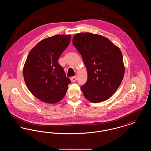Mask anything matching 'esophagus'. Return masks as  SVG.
Instances as JSON below:
<instances>
[{
	"mask_svg": "<svg viewBox=\"0 0 151 151\" xmlns=\"http://www.w3.org/2000/svg\"><path fill=\"white\" fill-rule=\"evenodd\" d=\"M76 80H77V77L76 76H73V77H72L71 78V81L72 82H75L76 81Z\"/></svg>",
	"mask_w": 151,
	"mask_h": 151,
	"instance_id": "obj_1",
	"label": "esophagus"
}]
</instances>
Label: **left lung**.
<instances>
[{
	"label": "left lung",
	"instance_id": "left-lung-1",
	"mask_svg": "<svg viewBox=\"0 0 151 151\" xmlns=\"http://www.w3.org/2000/svg\"><path fill=\"white\" fill-rule=\"evenodd\" d=\"M72 43L83 59L88 72L81 90L88 100H107L121 85L124 75L122 52L104 36L91 33L76 34Z\"/></svg>",
	"mask_w": 151,
	"mask_h": 151
}]
</instances>
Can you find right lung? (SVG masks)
<instances>
[{
	"label": "right lung",
	"instance_id": "add662e5",
	"mask_svg": "<svg viewBox=\"0 0 151 151\" xmlns=\"http://www.w3.org/2000/svg\"><path fill=\"white\" fill-rule=\"evenodd\" d=\"M71 38L70 35L46 38L29 52L23 68L24 81L30 92L42 102L55 104L62 100L71 83L58 62Z\"/></svg>",
	"mask_w": 151,
	"mask_h": 151
}]
</instances>
